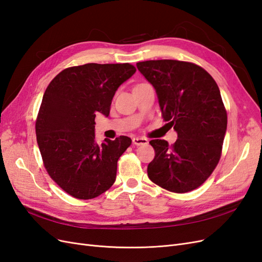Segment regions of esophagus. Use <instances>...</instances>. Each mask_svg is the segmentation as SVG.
Wrapping results in <instances>:
<instances>
[{
	"label": "esophagus",
	"instance_id": "1",
	"mask_svg": "<svg viewBox=\"0 0 262 262\" xmlns=\"http://www.w3.org/2000/svg\"><path fill=\"white\" fill-rule=\"evenodd\" d=\"M132 142L134 145H143V144H147L148 143V140L146 138H141V137H137V138H133Z\"/></svg>",
	"mask_w": 262,
	"mask_h": 262
}]
</instances>
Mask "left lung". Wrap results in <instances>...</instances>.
Returning <instances> with one entry per match:
<instances>
[{"label":"left lung","mask_w":262,"mask_h":262,"mask_svg":"<svg viewBox=\"0 0 262 262\" xmlns=\"http://www.w3.org/2000/svg\"><path fill=\"white\" fill-rule=\"evenodd\" d=\"M137 68L153 85L164 120L178 136L171 146L165 140L149 142L155 157L148 178L171 192L191 191L210 177L221 157L227 114L219 86L190 62L150 60Z\"/></svg>","instance_id":"left-lung-1"}]
</instances>
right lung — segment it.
<instances>
[{
  "mask_svg": "<svg viewBox=\"0 0 262 262\" xmlns=\"http://www.w3.org/2000/svg\"><path fill=\"white\" fill-rule=\"evenodd\" d=\"M129 63L63 70L43 94L36 121L37 143L50 177L67 193L89 200L114 185L117 162L131 145L121 136L95 140V117L109 116L118 87L136 73Z\"/></svg>",
  "mask_w": 262,
  "mask_h": 262,
  "instance_id": "add662e5",
  "label": "right lung"
}]
</instances>
